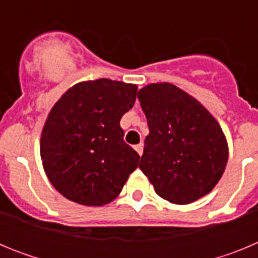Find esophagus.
<instances>
[{
	"mask_svg": "<svg viewBox=\"0 0 258 258\" xmlns=\"http://www.w3.org/2000/svg\"><path fill=\"white\" fill-rule=\"evenodd\" d=\"M134 150H136V151L138 152L140 155H142V152H143V145H142V143L134 146Z\"/></svg>",
	"mask_w": 258,
	"mask_h": 258,
	"instance_id": "obj_1",
	"label": "esophagus"
}]
</instances>
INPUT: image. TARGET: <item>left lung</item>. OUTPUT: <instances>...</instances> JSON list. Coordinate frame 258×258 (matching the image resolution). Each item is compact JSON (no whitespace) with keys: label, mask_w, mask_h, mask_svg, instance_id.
<instances>
[{"label":"left lung","mask_w":258,"mask_h":258,"mask_svg":"<svg viewBox=\"0 0 258 258\" xmlns=\"http://www.w3.org/2000/svg\"><path fill=\"white\" fill-rule=\"evenodd\" d=\"M150 134L140 168L155 192L173 204H190L211 192L222 177L229 149L208 109L169 83L138 92Z\"/></svg>","instance_id":"obj_1"}]
</instances>
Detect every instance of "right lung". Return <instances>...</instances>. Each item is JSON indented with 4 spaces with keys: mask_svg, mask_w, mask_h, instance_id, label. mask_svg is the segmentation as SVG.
<instances>
[{
    "mask_svg": "<svg viewBox=\"0 0 258 258\" xmlns=\"http://www.w3.org/2000/svg\"><path fill=\"white\" fill-rule=\"evenodd\" d=\"M137 85L99 79L70 88L41 133L40 154L51 184L68 200L101 207L121 192L140 155L124 142L122 115Z\"/></svg>",
    "mask_w": 258,
    "mask_h": 258,
    "instance_id": "add662e5",
    "label": "right lung"
}]
</instances>
